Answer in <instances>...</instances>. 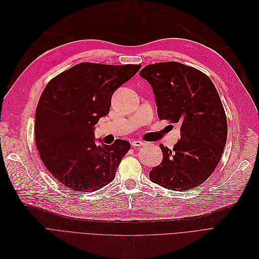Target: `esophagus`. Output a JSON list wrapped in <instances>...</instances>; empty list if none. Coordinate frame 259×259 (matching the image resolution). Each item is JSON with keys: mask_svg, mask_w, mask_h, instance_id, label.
Instances as JSON below:
<instances>
[{"mask_svg": "<svg viewBox=\"0 0 259 259\" xmlns=\"http://www.w3.org/2000/svg\"><path fill=\"white\" fill-rule=\"evenodd\" d=\"M131 144H132L133 147H139V146H143L145 143L140 141V140H133Z\"/></svg>", "mask_w": 259, "mask_h": 259, "instance_id": "34e87169", "label": "esophagus"}]
</instances>
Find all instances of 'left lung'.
<instances>
[{
  "mask_svg": "<svg viewBox=\"0 0 259 259\" xmlns=\"http://www.w3.org/2000/svg\"><path fill=\"white\" fill-rule=\"evenodd\" d=\"M140 77L152 86L160 120L180 125L173 150L160 144L163 159L150 179L165 189L187 191L214 171L228 136L227 117L217 90L200 70L179 62L146 65Z\"/></svg>",
  "mask_w": 259,
  "mask_h": 259,
  "instance_id": "obj_1",
  "label": "left lung"
}]
</instances>
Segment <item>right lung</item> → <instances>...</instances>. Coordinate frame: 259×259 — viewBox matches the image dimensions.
Here are the masks:
<instances>
[{
    "label": "right lung",
    "instance_id": "add662e5",
    "mask_svg": "<svg viewBox=\"0 0 259 259\" xmlns=\"http://www.w3.org/2000/svg\"><path fill=\"white\" fill-rule=\"evenodd\" d=\"M140 67L80 63L46 85L35 109V144L46 168L66 189L86 194L114 180L131 144L97 143L95 125L108 114L115 91Z\"/></svg>",
    "mask_w": 259,
    "mask_h": 259
}]
</instances>
